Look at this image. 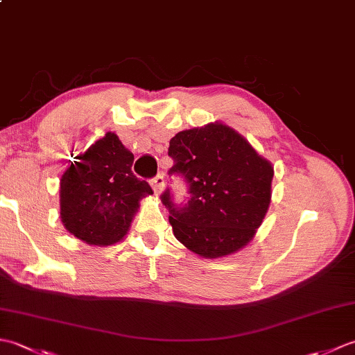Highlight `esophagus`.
<instances>
[{
  "label": "esophagus",
  "instance_id": "esophagus-1",
  "mask_svg": "<svg viewBox=\"0 0 355 355\" xmlns=\"http://www.w3.org/2000/svg\"><path fill=\"white\" fill-rule=\"evenodd\" d=\"M150 186H153L155 195H160L162 191H163V187H164V178H163V175H157L155 178L150 180Z\"/></svg>",
  "mask_w": 355,
  "mask_h": 355
}]
</instances>
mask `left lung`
<instances>
[{"label": "left lung", "instance_id": "left-lung-1", "mask_svg": "<svg viewBox=\"0 0 355 355\" xmlns=\"http://www.w3.org/2000/svg\"><path fill=\"white\" fill-rule=\"evenodd\" d=\"M168 154L169 173L182 175L191 193L184 206L169 191L162 195L175 238L206 259L244 248L268 210L273 164L221 122L175 134Z\"/></svg>", "mask_w": 355, "mask_h": 355}]
</instances>
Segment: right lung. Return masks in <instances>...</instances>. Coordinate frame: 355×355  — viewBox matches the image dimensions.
Instances as JSON below:
<instances>
[{
	"instance_id": "add662e5",
	"label": "right lung",
	"mask_w": 355,
	"mask_h": 355,
	"mask_svg": "<svg viewBox=\"0 0 355 355\" xmlns=\"http://www.w3.org/2000/svg\"><path fill=\"white\" fill-rule=\"evenodd\" d=\"M76 160L59 183L64 227L89 245L116 244L130 230L140 200L153 189L134 175V155L114 132L105 134Z\"/></svg>"
}]
</instances>
